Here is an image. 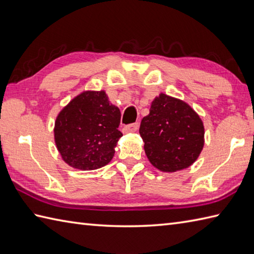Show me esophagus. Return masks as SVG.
I'll return each instance as SVG.
<instances>
[{"label":"esophagus","mask_w":254,"mask_h":254,"mask_svg":"<svg viewBox=\"0 0 254 254\" xmlns=\"http://www.w3.org/2000/svg\"><path fill=\"white\" fill-rule=\"evenodd\" d=\"M138 128V123H132L128 124V126L123 127V132L124 133H128V132H136Z\"/></svg>","instance_id":"esophagus-1"}]
</instances>
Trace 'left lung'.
<instances>
[{
  "label": "left lung",
  "instance_id": "obj_1",
  "mask_svg": "<svg viewBox=\"0 0 254 254\" xmlns=\"http://www.w3.org/2000/svg\"><path fill=\"white\" fill-rule=\"evenodd\" d=\"M204 133L201 118L186 101L163 93L139 127L149 163L163 172L190 167L202 152Z\"/></svg>",
  "mask_w": 254,
  "mask_h": 254
}]
</instances>
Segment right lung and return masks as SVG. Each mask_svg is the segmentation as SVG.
I'll return each instance as SVG.
<instances>
[{
    "label": "right lung",
    "instance_id": "1",
    "mask_svg": "<svg viewBox=\"0 0 254 254\" xmlns=\"http://www.w3.org/2000/svg\"><path fill=\"white\" fill-rule=\"evenodd\" d=\"M121 112L110 104L105 90H85L59 112L55 142L62 159L79 170L108 165L122 133L118 130Z\"/></svg>",
    "mask_w": 254,
    "mask_h": 254
}]
</instances>
